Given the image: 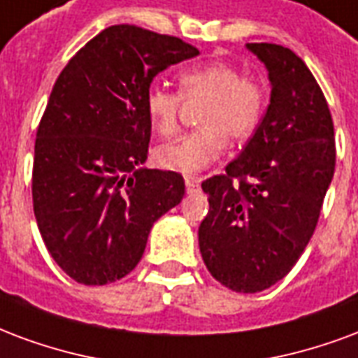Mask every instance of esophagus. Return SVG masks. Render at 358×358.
I'll return each mask as SVG.
<instances>
[{
    "label": "esophagus",
    "instance_id": "esophagus-1",
    "mask_svg": "<svg viewBox=\"0 0 358 358\" xmlns=\"http://www.w3.org/2000/svg\"><path fill=\"white\" fill-rule=\"evenodd\" d=\"M201 180L197 176H186V189L187 192H195V189H199Z\"/></svg>",
    "mask_w": 358,
    "mask_h": 358
}]
</instances>
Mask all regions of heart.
<instances>
[{
  "label": "heart",
  "mask_w": 358,
  "mask_h": 358,
  "mask_svg": "<svg viewBox=\"0 0 358 358\" xmlns=\"http://www.w3.org/2000/svg\"><path fill=\"white\" fill-rule=\"evenodd\" d=\"M178 92L153 85L144 100L148 121L159 136L178 129L182 100L205 102L199 112V131L161 144L155 163L161 169L195 174L213 163L224 150V136L233 142L248 138L266 108V89L245 78V71L227 62H205L180 71Z\"/></svg>",
  "instance_id": "obj_1"
}]
</instances>
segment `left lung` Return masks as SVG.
<instances>
[{
	"label": "left lung",
	"mask_w": 358,
	"mask_h": 358,
	"mask_svg": "<svg viewBox=\"0 0 358 358\" xmlns=\"http://www.w3.org/2000/svg\"><path fill=\"white\" fill-rule=\"evenodd\" d=\"M267 68V112L226 174L205 180L199 248L214 279L235 292L273 287L317 226L336 166L332 115L306 62L275 43H246ZM240 182L232 186V180Z\"/></svg>",
	"instance_id": "left-lung-1"
}]
</instances>
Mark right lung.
I'll use <instances>...</instances> for the list:
<instances>
[{
  "instance_id": "1",
  "label": "right lung",
  "mask_w": 358,
  "mask_h": 358,
  "mask_svg": "<svg viewBox=\"0 0 358 358\" xmlns=\"http://www.w3.org/2000/svg\"><path fill=\"white\" fill-rule=\"evenodd\" d=\"M199 51L131 24L110 26L66 64L36 138L34 214L47 250L87 287L136 267L153 224L186 193L182 174L145 169L153 78Z\"/></svg>"
}]
</instances>
